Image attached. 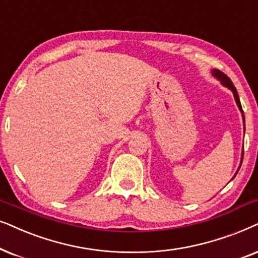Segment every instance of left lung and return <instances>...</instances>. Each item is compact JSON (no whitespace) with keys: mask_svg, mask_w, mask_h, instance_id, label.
I'll use <instances>...</instances> for the list:
<instances>
[{"mask_svg":"<svg viewBox=\"0 0 258 258\" xmlns=\"http://www.w3.org/2000/svg\"><path fill=\"white\" fill-rule=\"evenodd\" d=\"M211 74L214 75V78H216L217 79V80H219L221 81V84L224 86V87H226V88H229L230 91L232 92V94H233V98H235V101H236V104H237V106H238V108H239V111H241V113H242V116H243V125H244V131H245V119H244V114H243V109H242V105H241V101H239V97H238V93H237V89H236V87L235 86H233V84H232V81L230 80V79L226 77V75L223 73V72H221L219 70H212L211 71ZM243 152H244V151H242V157H241V164H239V167H241V165H242V161H243ZM239 167H238V170H239ZM238 170H237V172H238ZM237 172L235 173V176L232 177V179L233 178L236 177V174H237Z\"/></svg>","mask_w":258,"mask_h":258,"instance_id":"1","label":"left lung"}]
</instances>
